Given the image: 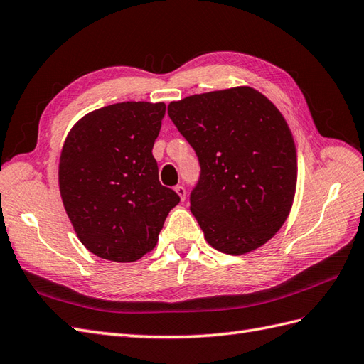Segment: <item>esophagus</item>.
<instances>
[{
    "label": "esophagus",
    "mask_w": 364,
    "mask_h": 364,
    "mask_svg": "<svg viewBox=\"0 0 364 364\" xmlns=\"http://www.w3.org/2000/svg\"><path fill=\"white\" fill-rule=\"evenodd\" d=\"M175 192L180 195V198H181V201H184L186 200V188L183 184H178V186H175Z\"/></svg>",
    "instance_id": "34e87169"
}]
</instances>
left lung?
<instances>
[{
  "label": "left lung",
  "mask_w": 364,
  "mask_h": 364,
  "mask_svg": "<svg viewBox=\"0 0 364 364\" xmlns=\"http://www.w3.org/2000/svg\"><path fill=\"white\" fill-rule=\"evenodd\" d=\"M167 114L198 156L191 210L208 243L230 255L263 246L286 221L296 186L279 110L252 87H232L172 101Z\"/></svg>",
  "instance_id": "left-lung-1"
}]
</instances>
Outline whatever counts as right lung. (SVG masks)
Segmentation results:
<instances>
[{
  "label": "right lung",
  "mask_w": 364,
  "mask_h": 364,
  "mask_svg": "<svg viewBox=\"0 0 364 364\" xmlns=\"http://www.w3.org/2000/svg\"><path fill=\"white\" fill-rule=\"evenodd\" d=\"M164 102H117L82 117L60 156V192L80 241L92 254L136 262L156 245L178 193L161 186L152 155Z\"/></svg>",
  "instance_id": "right-lung-1"
}]
</instances>
